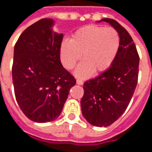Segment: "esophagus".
<instances>
[{"label": "esophagus", "mask_w": 152, "mask_h": 152, "mask_svg": "<svg viewBox=\"0 0 152 152\" xmlns=\"http://www.w3.org/2000/svg\"><path fill=\"white\" fill-rule=\"evenodd\" d=\"M76 83H77V84H78V85H83V82L82 80H80V79H77Z\"/></svg>", "instance_id": "1"}]
</instances>
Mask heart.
Wrapping results in <instances>:
<instances>
[{
    "label": "heart",
    "instance_id": "1",
    "mask_svg": "<svg viewBox=\"0 0 152 152\" xmlns=\"http://www.w3.org/2000/svg\"><path fill=\"white\" fill-rule=\"evenodd\" d=\"M120 36L113 28L88 26L77 30L60 48V59L64 67L72 69L81 58L83 59L75 70L81 78L90 77L95 71L103 73L109 69L118 54Z\"/></svg>",
    "mask_w": 152,
    "mask_h": 152
}]
</instances>
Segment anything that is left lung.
I'll list each match as a JSON object with an SVG mask.
<instances>
[{"label": "left lung", "mask_w": 152, "mask_h": 152, "mask_svg": "<svg viewBox=\"0 0 152 152\" xmlns=\"http://www.w3.org/2000/svg\"><path fill=\"white\" fill-rule=\"evenodd\" d=\"M118 31L120 46L108 69L84 83L81 109L87 122L95 126H108L122 115L137 84L139 55L133 39L118 21L102 19Z\"/></svg>", "instance_id": "left-lung-1"}]
</instances>
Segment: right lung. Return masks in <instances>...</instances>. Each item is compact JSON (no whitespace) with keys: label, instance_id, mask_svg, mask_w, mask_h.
<instances>
[{"label":"right lung","instance_id":"right-lung-1","mask_svg":"<svg viewBox=\"0 0 152 152\" xmlns=\"http://www.w3.org/2000/svg\"><path fill=\"white\" fill-rule=\"evenodd\" d=\"M53 19L29 26L14 48L12 79L19 107L30 120L52 122L58 118L76 80L63 67V34L54 32Z\"/></svg>","mask_w":152,"mask_h":152}]
</instances>
